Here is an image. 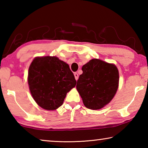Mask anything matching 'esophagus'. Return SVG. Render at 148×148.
Listing matches in <instances>:
<instances>
[{
	"mask_svg": "<svg viewBox=\"0 0 148 148\" xmlns=\"http://www.w3.org/2000/svg\"><path fill=\"white\" fill-rule=\"evenodd\" d=\"M74 77H75V79H76V80L78 79V77H79L78 74H77V72H76V73H74Z\"/></svg>",
	"mask_w": 148,
	"mask_h": 148,
	"instance_id": "obj_1",
	"label": "esophagus"
}]
</instances>
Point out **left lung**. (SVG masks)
I'll return each instance as SVG.
<instances>
[{
    "instance_id": "obj_1",
    "label": "left lung",
    "mask_w": 148,
    "mask_h": 148,
    "mask_svg": "<svg viewBox=\"0 0 148 148\" xmlns=\"http://www.w3.org/2000/svg\"><path fill=\"white\" fill-rule=\"evenodd\" d=\"M83 73L77 81L76 89L84 106L100 110L109 104L119 87V71L113 63L92 59L82 66Z\"/></svg>"
}]
</instances>
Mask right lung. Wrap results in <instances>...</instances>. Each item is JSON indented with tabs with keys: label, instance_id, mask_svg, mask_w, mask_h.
Here are the masks:
<instances>
[{
	"label": "right lung",
	"instance_id": "right-lung-1",
	"mask_svg": "<svg viewBox=\"0 0 148 148\" xmlns=\"http://www.w3.org/2000/svg\"><path fill=\"white\" fill-rule=\"evenodd\" d=\"M28 84L32 98L40 107L56 110L76 81L69 65L56 56L36 57L28 71Z\"/></svg>",
	"mask_w": 148,
	"mask_h": 148
}]
</instances>
